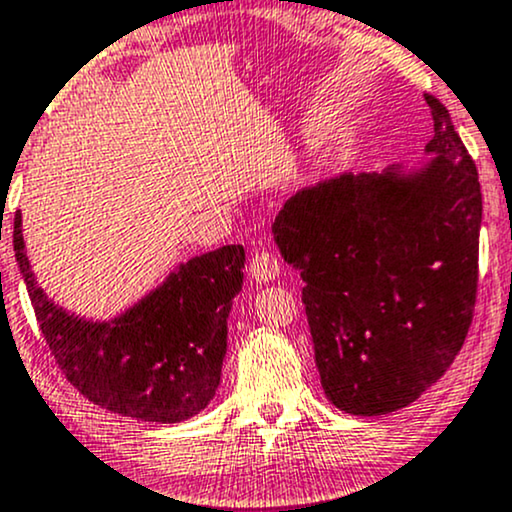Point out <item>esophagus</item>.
I'll list each match as a JSON object with an SVG mask.
<instances>
[{"mask_svg":"<svg viewBox=\"0 0 512 512\" xmlns=\"http://www.w3.org/2000/svg\"><path fill=\"white\" fill-rule=\"evenodd\" d=\"M249 273L256 283H271L280 275V261L271 251H256L249 261Z\"/></svg>","mask_w":512,"mask_h":512,"instance_id":"esophagus-1","label":"esophagus"}]
</instances>
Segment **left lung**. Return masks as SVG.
Returning a JSON list of instances; mask_svg holds the SVG:
<instances>
[{
	"label": "left lung",
	"instance_id": "obj_1",
	"mask_svg": "<svg viewBox=\"0 0 512 512\" xmlns=\"http://www.w3.org/2000/svg\"><path fill=\"white\" fill-rule=\"evenodd\" d=\"M421 174H346L292 195L273 222L336 409L382 416L416 401L462 350L479 285V171L450 111Z\"/></svg>",
	"mask_w": 512,
	"mask_h": 512
}]
</instances>
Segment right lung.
<instances>
[{
	"label": "right lung",
	"mask_w": 512,
	"mask_h": 512,
	"mask_svg": "<svg viewBox=\"0 0 512 512\" xmlns=\"http://www.w3.org/2000/svg\"><path fill=\"white\" fill-rule=\"evenodd\" d=\"M14 251L57 367L101 409L137 421L179 423L210 404L227 353V317L241 290L244 246L195 256L123 317L94 324L55 307L36 285L21 215Z\"/></svg>",
	"instance_id": "right-lung-1"
}]
</instances>
